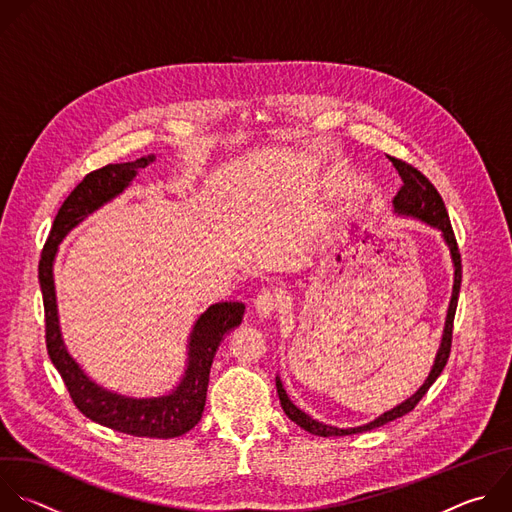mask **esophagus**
I'll return each instance as SVG.
<instances>
[{
	"instance_id": "esophagus-1",
	"label": "esophagus",
	"mask_w": 512,
	"mask_h": 512,
	"mask_svg": "<svg viewBox=\"0 0 512 512\" xmlns=\"http://www.w3.org/2000/svg\"><path fill=\"white\" fill-rule=\"evenodd\" d=\"M279 305H281V293H277V291L267 289L255 297V311L259 317H265V319L271 317Z\"/></svg>"
}]
</instances>
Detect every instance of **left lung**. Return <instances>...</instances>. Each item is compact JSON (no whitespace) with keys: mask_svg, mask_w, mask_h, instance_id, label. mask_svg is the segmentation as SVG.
I'll return each instance as SVG.
<instances>
[{"mask_svg":"<svg viewBox=\"0 0 512 512\" xmlns=\"http://www.w3.org/2000/svg\"><path fill=\"white\" fill-rule=\"evenodd\" d=\"M396 170L402 177V189L398 191V195L394 197L392 205H394V215L396 217H406V219H416L432 229H436L450 253V261H452V269H454V277H452V295H450V303L446 309V319H444V329H442V337H440V346L436 352V358L432 362V368L428 372V378L424 380V384L404 402H400L398 406H394L392 410H386L384 414H380L378 418H374L368 424L356 426V428H337V426H329L323 424L319 420H313L309 414H305L303 410H299L287 396L283 382L279 376H275V388H277V396L281 402L283 412L287 414V418L291 422H295L297 426H301L305 432L313 434V436H350V434H360V432H368L374 428H380L396 418L406 416L408 412L414 410V406L424 398V394L430 390V386L436 382V378L442 374L448 356H450V342H452V321H454V313H456V303H458V293H460V281H462V265H460V253H458V245L450 227V219L444 207L442 197L438 195V191L432 187V183L416 170L414 166L392 158Z\"/></svg>","mask_w":512,"mask_h":512,"instance_id":"8db88e82","label":"left lung"}]
</instances>
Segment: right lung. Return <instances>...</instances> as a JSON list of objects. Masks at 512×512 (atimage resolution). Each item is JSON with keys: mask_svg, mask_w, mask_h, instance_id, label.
Instances as JSON below:
<instances>
[{"mask_svg": "<svg viewBox=\"0 0 512 512\" xmlns=\"http://www.w3.org/2000/svg\"><path fill=\"white\" fill-rule=\"evenodd\" d=\"M156 160V154L140 156L132 162L108 164L86 175L60 207L52 233L40 259V289L46 309V344L56 370L60 372L76 408L92 422L116 432L146 438H177L195 428L203 416L213 358L229 331L245 313L239 301H219L209 305L193 323L187 337V360L179 382L158 396H126L98 386L68 352L58 313L54 283V263L60 243L90 215L128 191L138 170Z\"/></svg>", "mask_w": 512, "mask_h": 512, "instance_id": "add662e5", "label": "right lung"}]
</instances>
